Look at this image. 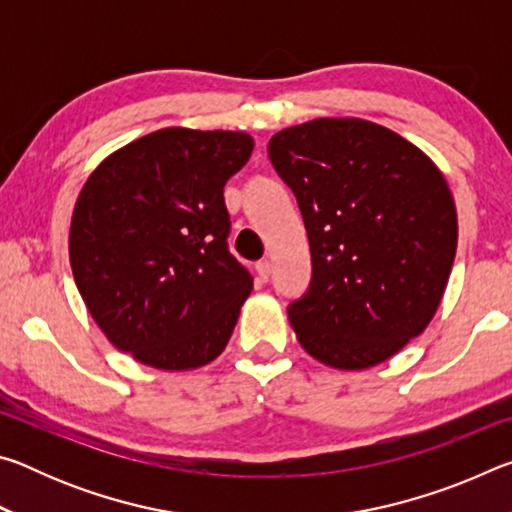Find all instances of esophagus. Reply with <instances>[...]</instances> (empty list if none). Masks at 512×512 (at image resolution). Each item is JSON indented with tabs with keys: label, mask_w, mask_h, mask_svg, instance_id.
<instances>
[{
	"label": "esophagus",
	"mask_w": 512,
	"mask_h": 512,
	"mask_svg": "<svg viewBox=\"0 0 512 512\" xmlns=\"http://www.w3.org/2000/svg\"><path fill=\"white\" fill-rule=\"evenodd\" d=\"M255 271L259 275V280L266 282L268 277H271V273H273V266H271V262H268V259H264V262H257L255 264Z\"/></svg>",
	"instance_id": "obj_1"
}]
</instances>
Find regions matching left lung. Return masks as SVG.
<instances>
[{
  "label": "left lung",
  "mask_w": 512,
  "mask_h": 512,
  "mask_svg": "<svg viewBox=\"0 0 512 512\" xmlns=\"http://www.w3.org/2000/svg\"><path fill=\"white\" fill-rule=\"evenodd\" d=\"M275 171L305 219L311 287L289 307L296 339L339 370L384 363L431 323L452 273L454 196L427 153L359 117L275 133Z\"/></svg>",
  "instance_id": "left-lung-1"
}]
</instances>
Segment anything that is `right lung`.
Segmentation results:
<instances>
[{
	"label": "right lung",
	"instance_id": "obj_1",
	"mask_svg": "<svg viewBox=\"0 0 512 512\" xmlns=\"http://www.w3.org/2000/svg\"><path fill=\"white\" fill-rule=\"evenodd\" d=\"M241 131L162 128L85 180L69 264L106 339L144 366L194 370L228 345L253 275L228 250L223 187L253 153Z\"/></svg>",
	"mask_w": 512,
	"mask_h": 512
}]
</instances>
